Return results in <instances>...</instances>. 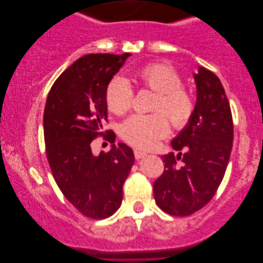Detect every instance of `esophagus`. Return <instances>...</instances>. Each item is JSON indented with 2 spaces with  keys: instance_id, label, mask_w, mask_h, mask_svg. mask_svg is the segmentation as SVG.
<instances>
[{
  "instance_id": "esophagus-1",
  "label": "esophagus",
  "mask_w": 263,
  "mask_h": 263,
  "mask_svg": "<svg viewBox=\"0 0 263 263\" xmlns=\"http://www.w3.org/2000/svg\"><path fill=\"white\" fill-rule=\"evenodd\" d=\"M134 156L136 159H141V158H145L147 156L146 152H143V151H140V149H135L134 151Z\"/></svg>"
}]
</instances>
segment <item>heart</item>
Listing matches in <instances>:
<instances>
[{"label": "heart", "instance_id": "1", "mask_svg": "<svg viewBox=\"0 0 263 263\" xmlns=\"http://www.w3.org/2000/svg\"><path fill=\"white\" fill-rule=\"evenodd\" d=\"M141 88L156 92L151 115H134L122 124L121 138L138 148H151L170 130L188 125L195 112V99L183 86L178 71L167 63H149L133 73ZM107 109L124 115L132 109L134 91L125 79L115 77L106 87Z\"/></svg>", "mask_w": 263, "mask_h": 263}]
</instances>
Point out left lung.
Wrapping results in <instances>:
<instances>
[{"label":"left lung","instance_id":"1","mask_svg":"<svg viewBox=\"0 0 263 263\" xmlns=\"http://www.w3.org/2000/svg\"><path fill=\"white\" fill-rule=\"evenodd\" d=\"M194 79L195 112L172 140V148L178 154L161 157L164 172L153 183L158 207L175 217L195 213L213 199L232 149V114L220 80L202 67Z\"/></svg>","mask_w":263,"mask_h":263}]
</instances>
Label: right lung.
<instances>
[{
	"label": "right lung",
	"instance_id": "right-lung-1",
	"mask_svg": "<svg viewBox=\"0 0 263 263\" xmlns=\"http://www.w3.org/2000/svg\"><path fill=\"white\" fill-rule=\"evenodd\" d=\"M130 53H89L53 82L44 110L46 157L63 195L85 217L105 219L122 203L123 184L134 164L125 143L115 145L107 122L106 87ZM103 136L109 153L92 156L91 142Z\"/></svg>",
	"mask_w": 263,
	"mask_h": 263
}]
</instances>
